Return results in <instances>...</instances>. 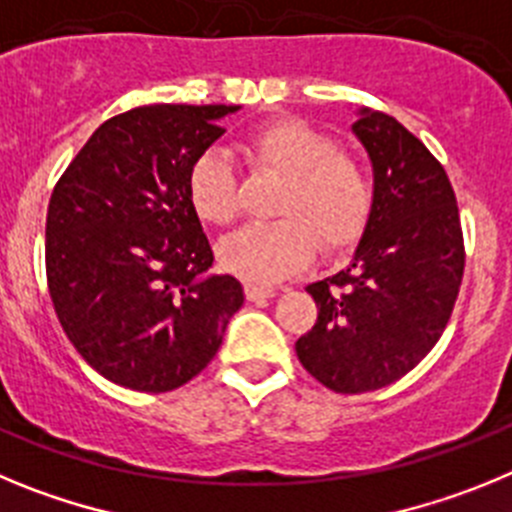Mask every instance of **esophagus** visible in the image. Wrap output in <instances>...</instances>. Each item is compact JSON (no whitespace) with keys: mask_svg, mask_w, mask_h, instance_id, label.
Segmentation results:
<instances>
[{"mask_svg":"<svg viewBox=\"0 0 512 512\" xmlns=\"http://www.w3.org/2000/svg\"><path fill=\"white\" fill-rule=\"evenodd\" d=\"M277 295V289L274 287H261V284H246V297L251 302H261L269 300V297Z\"/></svg>","mask_w":512,"mask_h":512,"instance_id":"1","label":"esophagus"}]
</instances>
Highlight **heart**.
I'll list each match as a JSON object with an SVG mask.
<instances>
[{
    "label": "heart",
    "mask_w": 512,
    "mask_h": 512,
    "mask_svg": "<svg viewBox=\"0 0 512 512\" xmlns=\"http://www.w3.org/2000/svg\"><path fill=\"white\" fill-rule=\"evenodd\" d=\"M256 171L284 179L274 212L279 220L248 225L220 246V261L235 277L274 284L312 264L320 243L343 253L361 241L374 212V184L361 161L338 151L330 135L300 120L271 122L246 143ZM187 197L202 223L238 217V176L223 151L200 153L189 166Z\"/></svg>",
    "instance_id": "1"
}]
</instances>
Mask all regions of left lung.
Masks as SVG:
<instances>
[{
  "label": "left lung",
  "mask_w": 512,
  "mask_h": 512,
  "mask_svg": "<svg viewBox=\"0 0 512 512\" xmlns=\"http://www.w3.org/2000/svg\"><path fill=\"white\" fill-rule=\"evenodd\" d=\"M374 212L354 259L307 287L318 320L295 343L312 377L341 395L397 382L438 343L464 277V235L449 176L405 125L361 110Z\"/></svg>",
  "instance_id": "obj_1"
}]
</instances>
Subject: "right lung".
Instances as JSON below:
<instances>
[{
  "mask_svg": "<svg viewBox=\"0 0 512 512\" xmlns=\"http://www.w3.org/2000/svg\"><path fill=\"white\" fill-rule=\"evenodd\" d=\"M235 104H148L110 117L63 171L45 274L63 333L104 379L171 392L205 369L243 305L187 197L194 158Z\"/></svg>",
  "mask_w": 512,
  "mask_h": 512,
  "instance_id": "1",
  "label": "right lung"
}]
</instances>
